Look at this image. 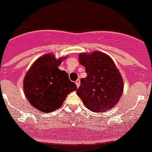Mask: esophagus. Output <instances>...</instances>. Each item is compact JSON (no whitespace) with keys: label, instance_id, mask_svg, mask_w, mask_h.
Instances as JSON below:
<instances>
[{"label":"esophagus","instance_id":"esophagus-1","mask_svg":"<svg viewBox=\"0 0 152 152\" xmlns=\"http://www.w3.org/2000/svg\"><path fill=\"white\" fill-rule=\"evenodd\" d=\"M76 86H77V88L80 87V80H77L76 81Z\"/></svg>","mask_w":152,"mask_h":152}]
</instances>
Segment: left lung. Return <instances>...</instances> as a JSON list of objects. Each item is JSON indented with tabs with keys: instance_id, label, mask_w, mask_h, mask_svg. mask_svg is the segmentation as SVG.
Masks as SVG:
<instances>
[{
	"instance_id": "8db88e82",
	"label": "left lung",
	"mask_w": 152,
	"mask_h": 152,
	"mask_svg": "<svg viewBox=\"0 0 152 152\" xmlns=\"http://www.w3.org/2000/svg\"><path fill=\"white\" fill-rule=\"evenodd\" d=\"M80 63L87 76L80 80L76 91L85 107L93 112L104 113L117 104L122 96L124 83L111 57L100 52L81 53Z\"/></svg>"
}]
</instances>
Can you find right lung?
Wrapping results in <instances>:
<instances>
[{
    "label": "right lung",
    "mask_w": 152,
    "mask_h": 152,
    "mask_svg": "<svg viewBox=\"0 0 152 152\" xmlns=\"http://www.w3.org/2000/svg\"><path fill=\"white\" fill-rule=\"evenodd\" d=\"M62 61V58L56 60L52 54L45 55L35 61L25 75V96L39 112L48 113L56 110L67 95L77 89L68 74L58 68Z\"/></svg>",
    "instance_id": "add662e5"
}]
</instances>
